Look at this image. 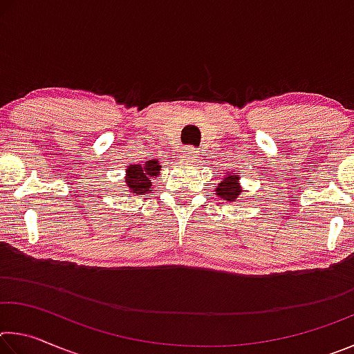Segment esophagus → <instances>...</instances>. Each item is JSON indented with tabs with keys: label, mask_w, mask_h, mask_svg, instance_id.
Returning <instances> with one entry per match:
<instances>
[{
	"label": "esophagus",
	"mask_w": 354,
	"mask_h": 354,
	"mask_svg": "<svg viewBox=\"0 0 354 354\" xmlns=\"http://www.w3.org/2000/svg\"><path fill=\"white\" fill-rule=\"evenodd\" d=\"M183 154H184L187 159H190V160H196V159H198V151H196V149H195L194 147H185Z\"/></svg>",
	"instance_id": "1"
}]
</instances>
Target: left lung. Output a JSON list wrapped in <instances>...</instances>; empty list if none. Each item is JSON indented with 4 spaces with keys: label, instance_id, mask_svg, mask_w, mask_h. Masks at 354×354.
I'll return each instance as SVG.
<instances>
[{
    "label": "left lung",
    "instance_id": "8db88e82",
    "mask_svg": "<svg viewBox=\"0 0 354 354\" xmlns=\"http://www.w3.org/2000/svg\"><path fill=\"white\" fill-rule=\"evenodd\" d=\"M237 178H239V175H231V176L223 178L225 181H221L217 185V190H215L220 198H223L226 201H234L236 198H239L242 189L239 187Z\"/></svg>",
    "mask_w": 354,
    "mask_h": 354
}]
</instances>
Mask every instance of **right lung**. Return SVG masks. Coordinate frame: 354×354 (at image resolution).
<instances>
[{"label": "right lung", "mask_w": 354, "mask_h": 354, "mask_svg": "<svg viewBox=\"0 0 354 354\" xmlns=\"http://www.w3.org/2000/svg\"><path fill=\"white\" fill-rule=\"evenodd\" d=\"M159 170L160 165H158V160H149V162H145V167H128V176L124 181H127L131 194H147L151 189V178L159 175Z\"/></svg>", "instance_id": "right-lung-1"}]
</instances>
